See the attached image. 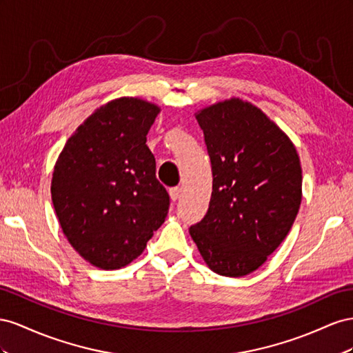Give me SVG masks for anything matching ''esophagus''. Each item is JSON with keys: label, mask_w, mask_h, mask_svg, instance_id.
<instances>
[{"label": "esophagus", "mask_w": 353, "mask_h": 353, "mask_svg": "<svg viewBox=\"0 0 353 353\" xmlns=\"http://www.w3.org/2000/svg\"><path fill=\"white\" fill-rule=\"evenodd\" d=\"M180 195H182V189H180L179 186L170 189V198L173 201H177L180 198Z\"/></svg>", "instance_id": "esophagus-1"}]
</instances>
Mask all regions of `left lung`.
I'll return each instance as SVG.
<instances>
[{
  "mask_svg": "<svg viewBox=\"0 0 353 353\" xmlns=\"http://www.w3.org/2000/svg\"><path fill=\"white\" fill-rule=\"evenodd\" d=\"M213 171L204 219L189 228L219 275L259 269L293 226L301 203V167L288 136L259 108L229 99L196 114Z\"/></svg>",
  "mask_w": 353,
  "mask_h": 353,
  "instance_id": "1",
  "label": "left lung"
}]
</instances>
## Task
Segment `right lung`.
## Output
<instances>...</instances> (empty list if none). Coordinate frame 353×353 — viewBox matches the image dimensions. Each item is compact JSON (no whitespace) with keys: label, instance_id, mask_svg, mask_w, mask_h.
Instances as JSON below:
<instances>
[{"label":"right lung","instance_id":"obj_1","mask_svg":"<svg viewBox=\"0 0 353 353\" xmlns=\"http://www.w3.org/2000/svg\"><path fill=\"white\" fill-rule=\"evenodd\" d=\"M159 108L119 97L96 109L60 152L52 199L69 244L88 263H132L164 223L170 207L146 145Z\"/></svg>","mask_w":353,"mask_h":353}]
</instances>
